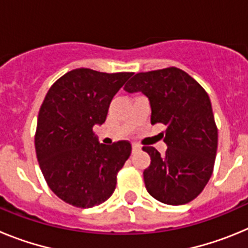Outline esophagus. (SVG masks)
<instances>
[{
    "label": "esophagus",
    "mask_w": 248,
    "mask_h": 248,
    "mask_svg": "<svg viewBox=\"0 0 248 248\" xmlns=\"http://www.w3.org/2000/svg\"><path fill=\"white\" fill-rule=\"evenodd\" d=\"M140 149H141V146H140L139 144H137V143L133 144V151H134V153H135V151H139Z\"/></svg>",
    "instance_id": "1"
}]
</instances>
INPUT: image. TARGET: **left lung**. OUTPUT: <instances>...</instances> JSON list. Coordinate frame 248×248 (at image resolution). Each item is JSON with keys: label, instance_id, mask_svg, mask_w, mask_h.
Returning <instances> with one entry per match:
<instances>
[{"label": "left lung", "instance_id": "left-lung-1", "mask_svg": "<svg viewBox=\"0 0 248 248\" xmlns=\"http://www.w3.org/2000/svg\"><path fill=\"white\" fill-rule=\"evenodd\" d=\"M149 98L151 124L166 130L165 155L143 146L151 163L144 170L149 194L168 205H184L198 198L214 171L217 126L210 98L191 76L176 67L137 73L124 87Z\"/></svg>", "mask_w": 248, "mask_h": 248}]
</instances>
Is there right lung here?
Returning a JSON list of instances; mask_svg holds the SVG:
<instances>
[{"label": "right lung", "mask_w": 248, "mask_h": 248, "mask_svg": "<svg viewBox=\"0 0 248 248\" xmlns=\"http://www.w3.org/2000/svg\"><path fill=\"white\" fill-rule=\"evenodd\" d=\"M131 76L78 68L48 91L39 109L34 146L49 189L64 202L89 209L115 190L131 144L98 143L93 126L105 122L111 99Z\"/></svg>", "instance_id": "add662e5"}]
</instances>
